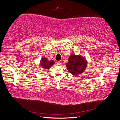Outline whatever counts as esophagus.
<instances>
[{
  "instance_id": "obj_1",
  "label": "esophagus",
  "mask_w": 120,
  "mask_h": 120,
  "mask_svg": "<svg viewBox=\"0 0 120 120\" xmlns=\"http://www.w3.org/2000/svg\"><path fill=\"white\" fill-rule=\"evenodd\" d=\"M62 62H61V61H58L57 63V65H58V66H60V65H62Z\"/></svg>"
}]
</instances>
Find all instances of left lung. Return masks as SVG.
Returning a JSON list of instances; mask_svg holds the SVG:
<instances>
[{
	"mask_svg": "<svg viewBox=\"0 0 120 120\" xmlns=\"http://www.w3.org/2000/svg\"><path fill=\"white\" fill-rule=\"evenodd\" d=\"M66 67L70 72L74 75L82 73L86 69L87 62L85 58L81 56L72 55L69 58Z\"/></svg>",
	"mask_w": 120,
	"mask_h": 120,
	"instance_id": "8db88e82",
	"label": "left lung"
}]
</instances>
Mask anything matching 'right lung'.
<instances>
[{
	"instance_id": "obj_1",
	"label": "right lung",
	"mask_w": 120,
	"mask_h": 120,
	"mask_svg": "<svg viewBox=\"0 0 120 120\" xmlns=\"http://www.w3.org/2000/svg\"><path fill=\"white\" fill-rule=\"evenodd\" d=\"M54 64V62L53 60H51L48 61L47 60V58L44 57L41 58V63H40V65L42 68L46 70V69H49Z\"/></svg>"
}]
</instances>
